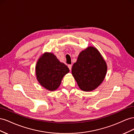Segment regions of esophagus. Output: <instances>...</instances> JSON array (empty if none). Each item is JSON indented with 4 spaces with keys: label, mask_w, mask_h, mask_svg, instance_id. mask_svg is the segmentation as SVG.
Instances as JSON below:
<instances>
[{
    "label": "esophagus",
    "mask_w": 134,
    "mask_h": 134,
    "mask_svg": "<svg viewBox=\"0 0 134 134\" xmlns=\"http://www.w3.org/2000/svg\"><path fill=\"white\" fill-rule=\"evenodd\" d=\"M68 68H69L70 70L71 71V68H72V64H68Z\"/></svg>",
    "instance_id": "1"
}]
</instances>
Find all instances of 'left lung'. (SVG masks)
Masks as SVG:
<instances>
[{"instance_id": "obj_1", "label": "left lung", "mask_w": 134, "mask_h": 134, "mask_svg": "<svg viewBox=\"0 0 134 134\" xmlns=\"http://www.w3.org/2000/svg\"><path fill=\"white\" fill-rule=\"evenodd\" d=\"M107 71V66L98 49L89 47L80 53L72 68V74L80 89L90 91L100 85Z\"/></svg>"}]
</instances>
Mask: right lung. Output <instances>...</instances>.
Returning <instances> with one entry per match:
<instances>
[{
  "instance_id": "add662e5",
  "label": "right lung",
  "mask_w": 134,
  "mask_h": 134,
  "mask_svg": "<svg viewBox=\"0 0 134 134\" xmlns=\"http://www.w3.org/2000/svg\"><path fill=\"white\" fill-rule=\"evenodd\" d=\"M35 68L38 82L49 91L58 89L64 76L70 71L52 53H44L38 59Z\"/></svg>"
}]
</instances>
